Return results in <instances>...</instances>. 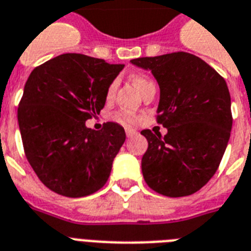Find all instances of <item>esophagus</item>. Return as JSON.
<instances>
[{
  "mask_svg": "<svg viewBox=\"0 0 251 251\" xmlns=\"http://www.w3.org/2000/svg\"><path fill=\"white\" fill-rule=\"evenodd\" d=\"M136 134H138V132L134 129H126V136H127V138H132V136L136 135Z\"/></svg>",
  "mask_w": 251,
  "mask_h": 251,
  "instance_id": "obj_1",
  "label": "esophagus"
}]
</instances>
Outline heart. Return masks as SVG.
<instances>
[{
    "label": "heart",
    "instance_id": "b5f03b06",
    "mask_svg": "<svg viewBox=\"0 0 251 251\" xmlns=\"http://www.w3.org/2000/svg\"><path fill=\"white\" fill-rule=\"evenodd\" d=\"M132 83L135 85V87L138 90L142 93V91L146 89L147 86H150L152 85V79L150 77L144 76V75H135V76H132ZM116 90V82H112L107 89V98H112L113 97V94H115ZM116 120L121 124H125V125H130V124H134L136 121V117L129 112H120L116 115Z\"/></svg>",
    "mask_w": 251,
    "mask_h": 251
}]
</instances>
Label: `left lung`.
<instances>
[{
    "label": "left lung",
    "mask_w": 251,
    "mask_h": 251,
    "mask_svg": "<svg viewBox=\"0 0 251 251\" xmlns=\"http://www.w3.org/2000/svg\"><path fill=\"white\" fill-rule=\"evenodd\" d=\"M151 71L160 86L157 122L168 134L143 130L148 150L142 158L144 180L169 197L189 196L211 179L232 129L231 95L225 78L189 52L132 59Z\"/></svg>",
    "instance_id": "obj_1"
}]
</instances>
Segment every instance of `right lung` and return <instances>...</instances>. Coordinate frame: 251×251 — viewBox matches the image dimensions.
<instances>
[{
  "label": "right lung",
  "instance_id": "right-lung-1",
  "mask_svg": "<svg viewBox=\"0 0 251 251\" xmlns=\"http://www.w3.org/2000/svg\"><path fill=\"white\" fill-rule=\"evenodd\" d=\"M124 64L83 54H62L34 68L18 108L24 152L40 180L67 197L100 189L126 139L125 130L107 122L99 131L86 121L100 113L107 89Z\"/></svg>",
  "mask_w": 251,
  "mask_h": 251
}]
</instances>
